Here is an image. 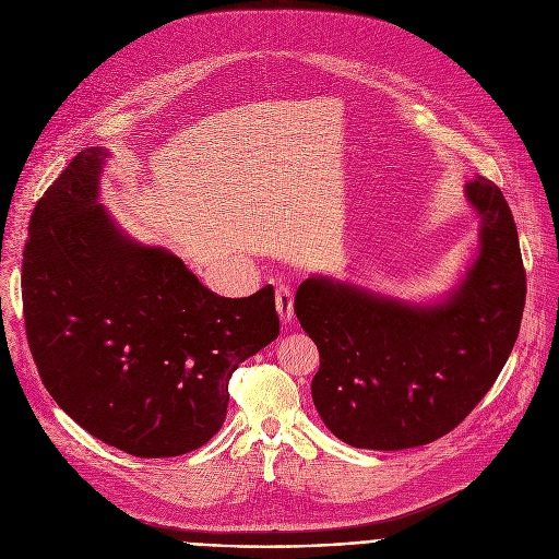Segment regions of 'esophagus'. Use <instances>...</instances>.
Wrapping results in <instances>:
<instances>
[{
    "label": "esophagus",
    "mask_w": 559,
    "mask_h": 559,
    "mask_svg": "<svg viewBox=\"0 0 559 559\" xmlns=\"http://www.w3.org/2000/svg\"><path fill=\"white\" fill-rule=\"evenodd\" d=\"M276 311L281 316L283 323H289L294 318V298H292V289L287 285H276Z\"/></svg>",
    "instance_id": "obj_1"
}]
</instances>
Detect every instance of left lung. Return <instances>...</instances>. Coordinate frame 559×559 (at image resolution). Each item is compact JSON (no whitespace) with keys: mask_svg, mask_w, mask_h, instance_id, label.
Here are the masks:
<instances>
[{"mask_svg":"<svg viewBox=\"0 0 559 559\" xmlns=\"http://www.w3.org/2000/svg\"><path fill=\"white\" fill-rule=\"evenodd\" d=\"M477 254L433 300H407L311 274L300 328L321 354L311 397L325 427L358 449L429 444L483 401L515 345L526 298L518 229L498 186L475 177Z\"/></svg>","mask_w":559,"mask_h":559,"instance_id":"1","label":"left lung"}]
</instances>
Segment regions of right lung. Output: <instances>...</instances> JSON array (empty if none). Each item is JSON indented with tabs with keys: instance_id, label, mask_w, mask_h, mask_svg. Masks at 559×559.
Masks as SVG:
<instances>
[{
	"instance_id": "right-lung-1",
	"label": "right lung",
	"mask_w": 559,
	"mask_h": 559,
	"mask_svg": "<svg viewBox=\"0 0 559 559\" xmlns=\"http://www.w3.org/2000/svg\"><path fill=\"white\" fill-rule=\"evenodd\" d=\"M106 147L79 152L39 199L22 267L26 334L55 403L136 457L205 444L229 376L278 336L274 287L207 289L162 246L126 234L99 203Z\"/></svg>"
}]
</instances>
